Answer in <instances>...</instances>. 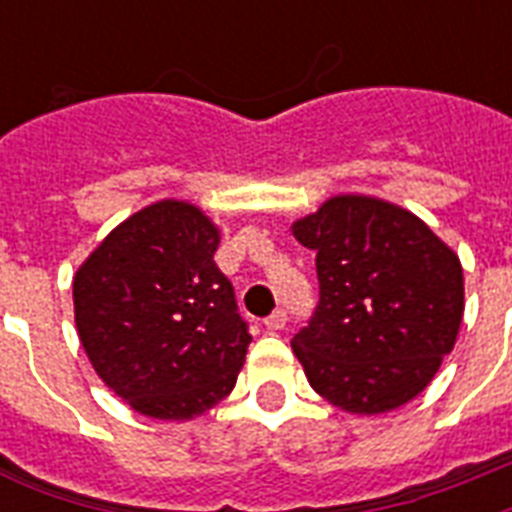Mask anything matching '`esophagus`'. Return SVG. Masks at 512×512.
Returning <instances> with one entry per match:
<instances>
[{"label":"esophagus","instance_id":"obj_1","mask_svg":"<svg viewBox=\"0 0 512 512\" xmlns=\"http://www.w3.org/2000/svg\"><path fill=\"white\" fill-rule=\"evenodd\" d=\"M263 324L271 329V332H279V329L287 327V311H281V308H279V311H273L271 316L263 321Z\"/></svg>","mask_w":512,"mask_h":512}]
</instances>
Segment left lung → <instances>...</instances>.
Instances as JSON below:
<instances>
[{
    "label": "left lung",
    "mask_w": 512,
    "mask_h": 512,
    "mask_svg": "<svg viewBox=\"0 0 512 512\" xmlns=\"http://www.w3.org/2000/svg\"><path fill=\"white\" fill-rule=\"evenodd\" d=\"M316 252L319 305L292 340L329 404L382 414L428 388L465 311L460 257L406 209L335 196L292 225Z\"/></svg>",
    "instance_id": "left-lung-1"
}]
</instances>
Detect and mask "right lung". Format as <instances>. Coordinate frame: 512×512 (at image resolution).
I'll return each instance as SVG.
<instances>
[{
  "mask_svg": "<svg viewBox=\"0 0 512 512\" xmlns=\"http://www.w3.org/2000/svg\"><path fill=\"white\" fill-rule=\"evenodd\" d=\"M220 231L164 199L116 225L74 276V319L95 372L135 412L191 420L223 401L247 356V321L217 268Z\"/></svg>",
  "mask_w": 512,
  "mask_h": 512,
  "instance_id": "right-lung-1",
  "label": "right lung"
}]
</instances>
